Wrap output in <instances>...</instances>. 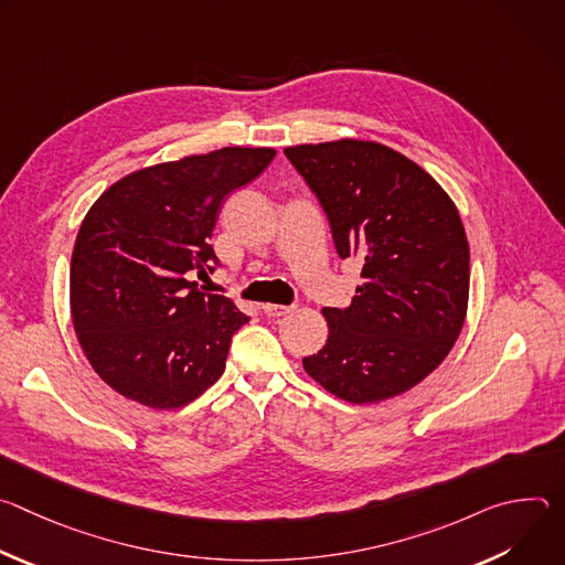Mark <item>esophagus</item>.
<instances>
[{
	"label": "esophagus",
	"mask_w": 565,
	"mask_h": 565,
	"mask_svg": "<svg viewBox=\"0 0 565 565\" xmlns=\"http://www.w3.org/2000/svg\"><path fill=\"white\" fill-rule=\"evenodd\" d=\"M264 315L266 317H284L292 310V306H279V303H264Z\"/></svg>",
	"instance_id": "esophagus-1"
}]
</instances>
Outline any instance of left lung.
Instances as JSON below:
<instances>
[{"label":"left lung","instance_id":"8db88e82","mask_svg":"<svg viewBox=\"0 0 565 565\" xmlns=\"http://www.w3.org/2000/svg\"><path fill=\"white\" fill-rule=\"evenodd\" d=\"M324 210L340 259L358 257L349 308H324L329 340L306 373L366 405L423 382L460 335L469 246L456 205L414 160L384 145L338 140L284 149Z\"/></svg>","mask_w":565,"mask_h":565}]
</instances>
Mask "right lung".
<instances>
[{
	"instance_id": "add662e5",
	"label": "right lung",
	"mask_w": 565,
	"mask_h": 565,
	"mask_svg": "<svg viewBox=\"0 0 565 565\" xmlns=\"http://www.w3.org/2000/svg\"><path fill=\"white\" fill-rule=\"evenodd\" d=\"M273 158L268 147H223L153 166L120 179L85 216L71 257L73 329L120 395L177 409L221 377L250 317L190 275L221 268L210 244L218 207Z\"/></svg>"
}]
</instances>
